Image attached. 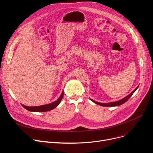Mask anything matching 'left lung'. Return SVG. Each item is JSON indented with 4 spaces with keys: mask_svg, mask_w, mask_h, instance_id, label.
<instances>
[{
    "mask_svg": "<svg viewBox=\"0 0 153 153\" xmlns=\"http://www.w3.org/2000/svg\"><path fill=\"white\" fill-rule=\"evenodd\" d=\"M138 88V86L136 88V89L132 92H131L129 95H128L126 97H124L123 99L120 100L118 101H116V102H109V103H100V102H96L91 99V100L94 103L97 104V105H100V106H103V107H116V106H119V105H121L122 104L124 103L125 102H126L128 99H129L130 98L131 96L133 95V94L136 91V89H137Z\"/></svg>",
    "mask_w": 153,
    "mask_h": 153,
    "instance_id": "1",
    "label": "left lung"
}]
</instances>
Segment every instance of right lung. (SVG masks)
<instances>
[{
  "label": "right lung",
  "instance_id": "add662e5",
  "mask_svg": "<svg viewBox=\"0 0 153 153\" xmlns=\"http://www.w3.org/2000/svg\"><path fill=\"white\" fill-rule=\"evenodd\" d=\"M64 95V92L62 91L60 97L56 100V101L46 104V105H40V106H36V107H28L22 105L23 108H25L28 111H37V112H43V111H50L54 108H55L56 107H57L59 104L60 103L62 97Z\"/></svg>",
  "mask_w": 153,
  "mask_h": 153
}]
</instances>
